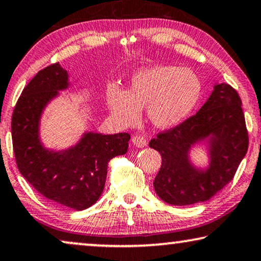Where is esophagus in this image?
Instances as JSON below:
<instances>
[{
	"label": "esophagus",
	"instance_id": "1",
	"mask_svg": "<svg viewBox=\"0 0 261 261\" xmlns=\"http://www.w3.org/2000/svg\"><path fill=\"white\" fill-rule=\"evenodd\" d=\"M132 143H134V145L137 146V148H144L146 145V139L144 136L136 135L132 137Z\"/></svg>",
	"mask_w": 261,
	"mask_h": 261
}]
</instances>
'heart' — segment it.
Wrapping results in <instances>:
<instances>
[{
    "instance_id": "b5f03b06",
    "label": "heart",
    "mask_w": 261,
    "mask_h": 261,
    "mask_svg": "<svg viewBox=\"0 0 261 261\" xmlns=\"http://www.w3.org/2000/svg\"><path fill=\"white\" fill-rule=\"evenodd\" d=\"M201 91V80L190 68L153 66L136 72L127 90L116 84L109 85L106 101L120 125H134L141 116V109L145 108L153 126L169 129L193 111Z\"/></svg>"
}]
</instances>
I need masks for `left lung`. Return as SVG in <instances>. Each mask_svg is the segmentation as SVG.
I'll return each mask as SVG.
<instances>
[{"mask_svg":"<svg viewBox=\"0 0 261 261\" xmlns=\"http://www.w3.org/2000/svg\"><path fill=\"white\" fill-rule=\"evenodd\" d=\"M202 141L208 144L207 169L194 167L189 160L191 146ZM149 146L162 156V166L153 181L161 200L174 205L209 200L232 181L248 149L239 94L228 84H216L196 115L157 134Z\"/></svg>","mask_w":261,"mask_h":261,"instance_id":"8db88e82","label":"left lung"}]
</instances>
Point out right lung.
<instances>
[{"label": "right lung", "instance_id": "add662e5", "mask_svg": "<svg viewBox=\"0 0 261 261\" xmlns=\"http://www.w3.org/2000/svg\"><path fill=\"white\" fill-rule=\"evenodd\" d=\"M68 86V73L59 62L38 72L14 109L13 148L17 168L36 192L65 207L84 211L100 197L110 160L126 153L130 135L85 132L66 150L45 148L40 139L42 112Z\"/></svg>", "mask_w": 261, "mask_h": 261}]
</instances>
